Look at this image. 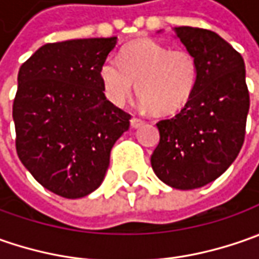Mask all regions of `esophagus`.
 <instances>
[{
    "label": "esophagus",
    "mask_w": 259,
    "mask_h": 259,
    "mask_svg": "<svg viewBox=\"0 0 259 259\" xmlns=\"http://www.w3.org/2000/svg\"><path fill=\"white\" fill-rule=\"evenodd\" d=\"M143 124H144V119H141L138 116H133L131 118V126L133 128H138V126H141Z\"/></svg>",
    "instance_id": "obj_1"
}]
</instances>
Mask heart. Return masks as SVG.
<instances>
[{
  "instance_id": "heart-1",
  "label": "heart",
  "mask_w": 259,
  "mask_h": 259,
  "mask_svg": "<svg viewBox=\"0 0 259 259\" xmlns=\"http://www.w3.org/2000/svg\"><path fill=\"white\" fill-rule=\"evenodd\" d=\"M99 75L106 98L115 105L124 104L137 85V94L145 106L168 115L192 99L199 66L193 53L186 49L143 38L125 46L119 59L108 57Z\"/></svg>"
}]
</instances>
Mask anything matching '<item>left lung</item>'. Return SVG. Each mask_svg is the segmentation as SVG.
Returning a JSON list of instances; mask_svg holds the SVG:
<instances>
[{
    "instance_id": "8db88e82",
    "label": "left lung",
    "mask_w": 259,
    "mask_h": 259,
    "mask_svg": "<svg viewBox=\"0 0 259 259\" xmlns=\"http://www.w3.org/2000/svg\"><path fill=\"white\" fill-rule=\"evenodd\" d=\"M176 34L196 57L199 77L189 104L157 122L160 143L151 165L165 184L192 190L224 174L239 154L249 92L242 56L221 35L187 25Z\"/></svg>"
}]
</instances>
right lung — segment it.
Instances as JSON below:
<instances>
[{
  "instance_id": "right-lung-1",
  "label": "right lung",
  "mask_w": 259,
  "mask_h": 259,
  "mask_svg": "<svg viewBox=\"0 0 259 259\" xmlns=\"http://www.w3.org/2000/svg\"><path fill=\"white\" fill-rule=\"evenodd\" d=\"M116 37L41 46L20 67L15 150L38 183L66 199L96 190L131 115L106 99L101 66Z\"/></svg>"
}]
</instances>
